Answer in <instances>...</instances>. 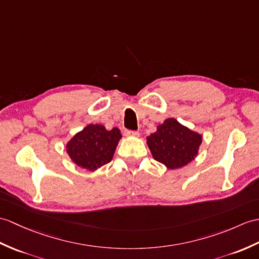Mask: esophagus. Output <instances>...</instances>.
I'll return each instance as SVG.
<instances>
[{
    "label": "esophagus",
    "instance_id": "1",
    "mask_svg": "<svg viewBox=\"0 0 259 259\" xmlns=\"http://www.w3.org/2000/svg\"><path fill=\"white\" fill-rule=\"evenodd\" d=\"M124 135L127 137H139L140 134L138 131H134V130H124Z\"/></svg>",
    "mask_w": 259,
    "mask_h": 259
}]
</instances>
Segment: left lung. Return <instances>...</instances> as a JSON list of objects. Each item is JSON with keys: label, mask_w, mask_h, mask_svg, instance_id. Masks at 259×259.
Returning <instances> with one entry per match:
<instances>
[{"label": "left lung", "mask_w": 259, "mask_h": 259, "mask_svg": "<svg viewBox=\"0 0 259 259\" xmlns=\"http://www.w3.org/2000/svg\"><path fill=\"white\" fill-rule=\"evenodd\" d=\"M147 143L154 160L174 170L195 159L202 136L186 128L177 119L169 118L158 125L154 134L147 137Z\"/></svg>", "instance_id": "1"}]
</instances>
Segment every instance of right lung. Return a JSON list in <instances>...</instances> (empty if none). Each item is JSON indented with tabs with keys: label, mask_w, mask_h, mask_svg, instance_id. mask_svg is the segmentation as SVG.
<instances>
[{
	"label": "right lung",
	"mask_w": 259,
	"mask_h": 259,
	"mask_svg": "<svg viewBox=\"0 0 259 259\" xmlns=\"http://www.w3.org/2000/svg\"><path fill=\"white\" fill-rule=\"evenodd\" d=\"M121 137L118 128L107 130L102 124H88L71 138L66 149L76 165L95 171L111 161Z\"/></svg>",
	"instance_id": "1"
}]
</instances>
